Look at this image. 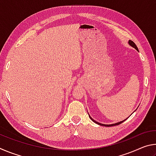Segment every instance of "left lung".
<instances>
[{
	"label": "left lung",
	"instance_id": "1",
	"mask_svg": "<svg viewBox=\"0 0 156 156\" xmlns=\"http://www.w3.org/2000/svg\"><path fill=\"white\" fill-rule=\"evenodd\" d=\"M128 43H129V44L130 46H131L132 47H133V48H135L137 51H138V47H137V46H136V44L133 43V41H128ZM89 118H90V119L92 120V121H94V122H95V123H96V124H98V125H101V126H115V125H120V124H121L122 122H123L124 121H125L126 119H127V118H127H126L125 120H122V121H120V122H116V123H114V124H111V125H105V124H101V123H100V122H97V121H96V120H94L93 118H92L90 115H89Z\"/></svg>",
	"mask_w": 156,
	"mask_h": 156
}]
</instances>
